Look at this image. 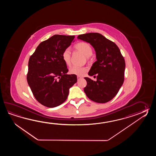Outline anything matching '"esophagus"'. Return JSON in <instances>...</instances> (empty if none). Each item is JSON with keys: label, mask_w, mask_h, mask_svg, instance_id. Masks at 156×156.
<instances>
[{"label": "esophagus", "mask_w": 156, "mask_h": 156, "mask_svg": "<svg viewBox=\"0 0 156 156\" xmlns=\"http://www.w3.org/2000/svg\"><path fill=\"white\" fill-rule=\"evenodd\" d=\"M77 80H79L81 79H83V77L79 76H78L77 77Z\"/></svg>", "instance_id": "esophagus-1"}]
</instances>
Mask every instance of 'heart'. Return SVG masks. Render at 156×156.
Wrapping results in <instances>:
<instances>
[{"mask_svg":"<svg viewBox=\"0 0 156 156\" xmlns=\"http://www.w3.org/2000/svg\"><path fill=\"white\" fill-rule=\"evenodd\" d=\"M75 48L79 51L80 52L83 53L87 57L91 56L93 53V50L90 44L86 42H81L77 43L75 46ZM62 58L66 65H70L71 63V52L69 48H66L63 51L62 53ZM87 70L88 69L86 67L73 66L70 68V73L80 76L84 75Z\"/></svg>","mask_w":156,"mask_h":156,"instance_id":"obj_1","label":"heart"}]
</instances>
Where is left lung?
Returning a JSON list of instances; mask_svg holds the SVG:
<instances>
[{"label":"left lung","instance_id":"obj_1","mask_svg":"<svg viewBox=\"0 0 156 156\" xmlns=\"http://www.w3.org/2000/svg\"><path fill=\"white\" fill-rule=\"evenodd\" d=\"M77 38L89 43L96 52L97 60L88 75H96L97 80L85 77L87 85L84 92L93 101L107 103L116 95L124 83V58L116 44L100 33L80 34Z\"/></svg>","mask_w":156,"mask_h":156}]
</instances>
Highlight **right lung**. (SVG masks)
<instances>
[{
	"mask_svg": "<svg viewBox=\"0 0 156 156\" xmlns=\"http://www.w3.org/2000/svg\"><path fill=\"white\" fill-rule=\"evenodd\" d=\"M74 36L55 34L42 42L30 57L27 82L37 100L54 108L67 99L70 87L77 82L62 58L63 51L74 42Z\"/></svg>",
	"mask_w": 156,
	"mask_h": 156,
	"instance_id": "obj_1",
	"label": "right lung"
}]
</instances>
